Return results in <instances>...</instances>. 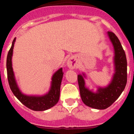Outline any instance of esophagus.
<instances>
[{"label": "esophagus", "mask_w": 134, "mask_h": 134, "mask_svg": "<svg viewBox=\"0 0 134 134\" xmlns=\"http://www.w3.org/2000/svg\"><path fill=\"white\" fill-rule=\"evenodd\" d=\"M76 64H77V61L76 60H75L74 58H71L67 62V65L70 68H74L76 66Z\"/></svg>", "instance_id": "obj_1"}]
</instances>
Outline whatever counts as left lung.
Instances as JSON below:
<instances>
[{
    "mask_svg": "<svg viewBox=\"0 0 134 134\" xmlns=\"http://www.w3.org/2000/svg\"><path fill=\"white\" fill-rule=\"evenodd\" d=\"M108 35L115 49V72L113 80L108 86L99 88L94 93L85 87L82 76L78 75V83L80 97L84 103L97 109H105L110 107L123 92L127 83V59L119 39L112 31H108Z\"/></svg>",
    "mask_w": 134,
    "mask_h": 134,
    "instance_id": "obj_1",
    "label": "left lung"
}]
</instances>
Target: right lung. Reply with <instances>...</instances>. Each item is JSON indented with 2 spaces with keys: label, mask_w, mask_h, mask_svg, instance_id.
I'll use <instances>...</instances> for the list:
<instances>
[{
  "label": "right lung",
  "mask_w": 134,
  "mask_h": 134,
  "mask_svg": "<svg viewBox=\"0 0 134 134\" xmlns=\"http://www.w3.org/2000/svg\"><path fill=\"white\" fill-rule=\"evenodd\" d=\"M15 41V38L13 41L11 48L9 49L7 58V78H8V81H9L10 90L14 95L25 106L31 110L37 111H44V110H47L51 107H54V105L58 102L59 98H60V85H61L62 79L64 74L62 68L59 69L53 76L52 86L48 94L41 96V97L27 96L22 94L16 85L13 68H12L11 58Z\"/></svg>",
  "instance_id": "add662e5"
}]
</instances>
